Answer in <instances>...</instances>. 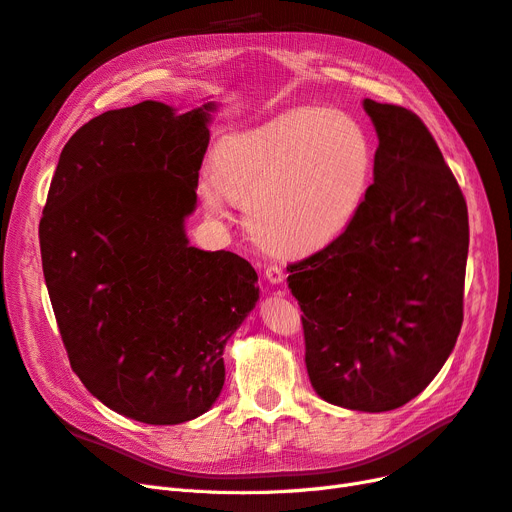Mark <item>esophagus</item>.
<instances>
[{
    "mask_svg": "<svg viewBox=\"0 0 512 512\" xmlns=\"http://www.w3.org/2000/svg\"><path fill=\"white\" fill-rule=\"evenodd\" d=\"M265 277L269 280V284H280L284 282V269L280 265H267Z\"/></svg>",
    "mask_w": 512,
    "mask_h": 512,
    "instance_id": "1",
    "label": "esophagus"
}]
</instances>
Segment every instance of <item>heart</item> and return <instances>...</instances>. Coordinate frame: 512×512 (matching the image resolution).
I'll return each instance as SVG.
<instances>
[{
	"label": "heart",
	"instance_id": "1",
	"mask_svg": "<svg viewBox=\"0 0 512 512\" xmlns=\"http://www.w3.org/2000/svg\"><path fill=\"white\" fill-rule=\"evenodd\" d=\"M374 170L371 141L354 117L320 106L284 111L226 138L200 185L211 213L243 200L254 237L282 256L324 250L359 215Z\"/></svg>",
	"mask_w": 512,
	"mask_h": 512
}]
</instances>
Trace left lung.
I'll return each instance as SVG.
<instances>
[{"instance_id":"1","label":"left lung","mask_w":512,"mask_h":512,"mask_svg":"<svg viewBox=\"0 0 512 512\" xmlns=\"http://www.w3.org/2000/svg\"><path fill=\"white\" fill-rule=\"evenodd\" d=\"M374 183L344 237L288 265L305 365L333 406L386 412L436 378L463 322L468 207L421 117L363 100Z\"/></svg>"}]
</instances>
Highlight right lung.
<instances>
[{
    "label": "right lung",
    "mask_w": 512,
    "mask_h": 512,
    "mask_svg": "<svg viewBox=\"0 0 512 512\" xmlns=\"http://www.w3.org/2000/svg\"><path fill=\"white\" fill-rule=\"evenodd\" d=\"M215 102L179 115L145 100L72 134L40 220V252L70 365L104 406L147 425L205 414L224 346L258 301L232 252L185 237Z\"/></svg>",
    "instance_id": "1"
}]
</instances>
